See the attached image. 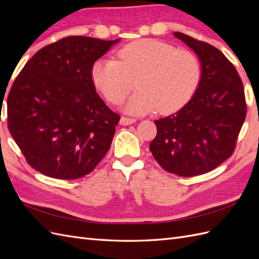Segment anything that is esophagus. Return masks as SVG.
Returning a JSON list of instances; mask_svg holds the SVG:
<instances>
[{
	"label": "esophagus",
	"instance_id": "obj_1",
	"mask_svg": "<svg viewBox=\"0 0 259 259\" xmlns=\"http://www.w3.org/2000/svg\"><path fill=\"white\" fill-rule=\"evenodd\" d=\"M135 122H136V119H134V117H127V116H122L120 120V123L122 125H130Z\"/></svg>",
	"mask_w": 259,
	"mask_h": 259
}]
</instances>
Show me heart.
<instances>
[{"label":"heart","mask_w":259,"mask_h":259,"mask_svg":"<svg viewBox=\"0 0 259 259\" xmlns=\"http://www.w3.org/2000/svg\"><path fill=\"white\" fill-rule=\"evenodd\" d=\"M93 83L109 103L119 105L134 89L126 105L133 113L168 114L189 101L201 80V65L187 50L156 40H138L123 46L116 59H98L92 67Z\"/></svg>","instance_id":"heart-1"}]
</instances>
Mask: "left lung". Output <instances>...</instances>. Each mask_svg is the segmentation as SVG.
<instances>
[{"label":"left lung","mask_w":259,"mask_h":259,"mask_svg":"<svg viewBox=\"0 0 259 259\" xmlns=\"http://www.w3.org/2000/svg\"><path fill=\"white\" fill-rule=\"evenodd\" d=\"M174 35L199 56L201 80L189 103L154 121L158 131L149 148L168 173L192 177L232 155L247 107L237 69L221 51L182 32Z\"/></svg>","instance_id":"8db88e82"}]
</instances>
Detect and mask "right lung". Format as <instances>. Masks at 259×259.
<instances>
[{"instance_id":"add662e5","label":"right lung","mask_w":259,"mask_h":259,"mask_svg":"<svg viewBox=\"0 0 259 259\" xmlns=\"http://www.w3.org/2000/svg\"><path fill=\"white\" fill-rule=\"evenodd\" d=\"M119 41L64 37L36 52L15 79L7 126L31 167L71 180L106 155L120 115L96 93L91 70Z\"/></svg>"}]
</instances>
